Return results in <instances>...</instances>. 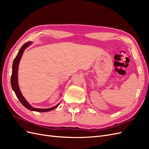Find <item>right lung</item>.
Returning a JSON list of instances; mask_svg holds the SVG:
<instances>
[{
	"instance_id": "right-lung-1",
	"label": "right lung",
	"mask_w": 149,
	"mask_h": 149,
	"mask_svg": "<svg viewBox=\"0 0 149 149\" xmlns=\"http://www.w3.org/2000/svg\"><path fill=\"white\" fill-rule=\"evenodd\" d=\"M31 43H32V42H29L25 43L24 45H22V47L20 49V50L19 51V52H18L14 60H13V65H12V73L11 76V86H12V89L13 90V91L15 92L17 98L19 99V100L22 103V104L24 106H25L26 109H28L30 111H37V112L50 111L54 109H55L56 107L59 106L60 102L58 103V104L56 105L55 106L50 107V108H47V109H38V108L33 107V106H31L30 104L28 102V101H26L25 99V97L23 96V95H22V94L19 88V83H18V70H19V65L20 61L21 60L22 55H23L25 49L27 47H29V45H30Z\"/></svg>"
}]
</instances>
